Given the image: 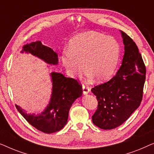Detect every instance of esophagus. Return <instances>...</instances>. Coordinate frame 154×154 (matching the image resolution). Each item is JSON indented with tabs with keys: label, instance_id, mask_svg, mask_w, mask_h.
<instances>
[{
	"label": "esophagus",
	"instance_id": "1",
	"mask_svg": "<svg viewBox=\"0 0 154 154\" xmlns=\"http://www.w3.org/2000/svg\"><path fill=\"white\" fill-rule=\"evenodd\" d=\"M90 88L88 87V85H83V92L84 94H87L90 92Z\"/></svg>",
	"mask_w": 154,
	"mask_h": 154
}]
</instances>
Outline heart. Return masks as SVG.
Listing matches in <instances>:
<instances>
[{
	"label": "heart",
	"mask_w": 154,
	"mask_h": 154,
	"mask_svg": "<svg viewBox=\"0 0 154 154\" xmlns=\"http://www.w3.org/2000/svg\"><path fill=\"white\" fill-rule=\"evenodd\" d=\"M121 55V45L113 37L94 31L83 33L73 38L69 50L61 55V62L66 72L80 78L85 71L90 79H108L114 72Z\"/></svg>",
	"instance_id": "heart-1"
}]
</instances>
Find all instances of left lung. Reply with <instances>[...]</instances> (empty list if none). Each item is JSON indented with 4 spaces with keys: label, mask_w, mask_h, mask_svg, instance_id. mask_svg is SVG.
I'll return each instance as SVG.
<instances>
[{
    "label": "left lung",
    "mask_w": 154,
    "mask_h": 154,
    "mask_svg": "<svg viewBox=\"0 0 154 154\" xmlns=\"http://www.w3.org/2000/svg\"><path fill=\"white\" fill-rule=\"evenodd\" d=\"M125 52L122 64L110 81L91 90L98 101L92 123L103 130L119 127L140 106L146 67L135 43L121 31Z\"/></svg>",
    "instance_id": "8db88e82"
}]
</instances>
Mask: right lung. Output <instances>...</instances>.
Returning <instances> with one entry per match:
<instances>
[{"label":"right lung","instance_id":"obj_1","mask_svg":"<svg viewBox=\"0 0 154 154\" xmlns=\"http://www.w3.org/2000/svg\"><path fill=\"white\" fill-rule=\"evenodd\" d=\"M26 52L41 59L49 64H58V55L52 48L43 45L41 41L32 42L23 46L21 52ZM52 82L51 98L46 109L39 115L27 113L15 105L21 115L29 123L45 133L60 131L67 123L71 105L83 93L82 87L75 79L66 78L60 73H50Z\"/></svg>","mask_w":154,"mask_h":154}]
</instances>
